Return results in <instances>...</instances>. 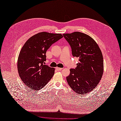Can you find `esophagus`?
<instances>
[{
  "label": "esophagus",
  "instance_id": "1",
  "mask_svg": "<svg viewBox=\"0 0 121 121\" xmlns=\"http://www.w3.org/2000/svg\"><path fill=\"white\" fill-rule=\"evenodd\" d=\"M56 70H57V71H60L61 69H62V68H60V67H56Z\"/></svg>",
  "mask_w": 121,
  "mask_h": 121
}]
</instances>
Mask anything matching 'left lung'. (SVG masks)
<instances>
[{
  "label": "left lung",
  "instance_id": "8db88e82",
  "mask_svg": "<svg viewBox=\"0 0 121 121\" xmlns=\"http://www.w3.org/2000/svg\"><path fill=\"white\" fill-rule=\"evenodd\" d=\"M63 35L70 45L72 56L79 60L75 68L70 69L67 82L75 93L87 94L95 88L102 78L101 51L94 39L87 34L76 31Z\"/></svg>",
  "mask_w": 121,
  "mask_h": 121
}]
</instances>
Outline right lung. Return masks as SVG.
<instances>
[{
	"mask_svg": "<svg viewBox=\"0 0 121 121\" xmlns=\"http://www.w3.org/2000/svg\"><path fill=\"white\" fill-rule=\"evenodd\" d=\"M62 37L60 33L41 32L31 36L23 46L17 67L21 80L28 88L39 90L52 78L55 68L44 65L46 53L52 45Z\"/></svg>",
	"mask_w": 121,
	"mask_h": 121,
	"instance_id": "right-lung-1",
	"label": "right lung"
}]
</instances>
